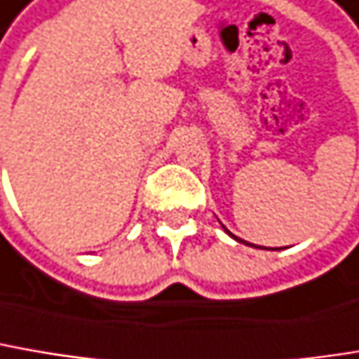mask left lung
<instances>
[{
	"mask_svg": "<svg viewBox=\"0 0 359 359\" xmlns=\"http://www.w3.org/2000/svg\"><path fill=\"white\" fill-rule=\"evenodd\" d=\"M222 228H224V232H226L228 236H232V238H234L236 243H243V245H246V246H255V248H257V245H250V243H246V241H243V238H238V236H234V234H232V232H230V230H228L226 226H222ZM259 248H261V246H259Z\"/></svg>",
	"mask_w": 359,
	"mask_h": 359,
	"instance_id": "left-lung-1",
	"label": "left lung"
}]
</instances>
